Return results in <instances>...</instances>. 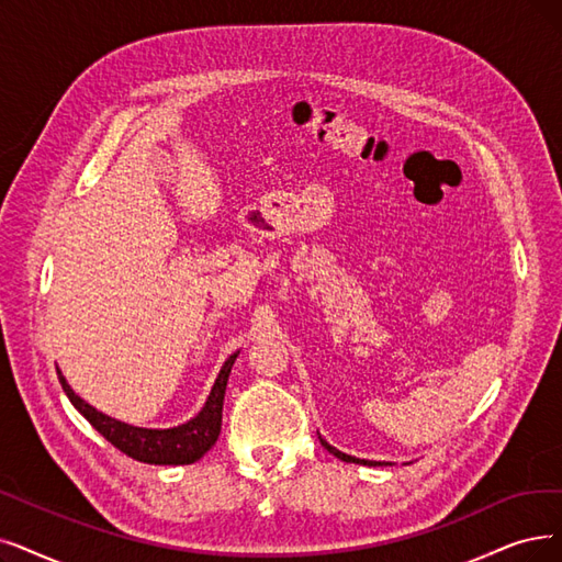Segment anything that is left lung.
<instances>
[{"label":"left lung","mask_w":562,"mask_h":562,"mask_svg":"<svg viewBox=\"0 0 562 562\" xmlns=\"http://www.w3.org/2000/svg\"><path fill=\"white\" fill-rule=\"evenodd\" d=\"M318 438H321V445L325 447V450L329 452V454H334L336 459H341V461H346V463H359V465H392V463H387V461H369V459H357V457H350V454H346V452H339L336 450V447H331L321 434H318Z\"/></svg>","instance_id":"left-lung-1"}]
</instances>
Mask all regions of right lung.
I'll return each instance as SVG.
<instances>
[{
  "label": "right lung",
  "instance_id": "1",
  "mask_svg": "<svg viewBox=\"0 0 562 562\" xmlns=\"http://www.w3.org/2000/svg\"><path fill=\"white\" fill-rule=\"evenodd\" d=\"M237 355L239 350L233 352L226 362H223L212 385V392L205 401V406L200 408V413L184 424L170 426V429H145V426H133L110 417L97 411L94 406H89L85 398H80L71 390V385L66 383V378L61 375L59 369H57V375H59L61 390L66 392V396H69L76 411L92 424L110 445H115L120 452L140 463H151V465H189V463H195L198 459H203L207 450H212V445L221 434L223 396H226L228 375Z\"/></svg>",
  "mask_w": 562,
  "mask_h": 562
}]
</instances>
